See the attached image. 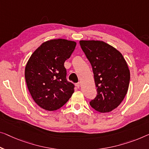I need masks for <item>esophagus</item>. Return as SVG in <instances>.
Instances as JSON below:
<instances>
[{
    "label": "esophagus",
    "mask_w": 149,
    "mask_h": 149,
    "mask_svg": "<svg viewBox=\"0 0 149 149\" xmlns=\"http://www.w3.org/2000/svg\"><path fill=\"white\" fill-rule=\"evenodd\" d=\"M75 86H76L77 88H79V87H80V84H79V82H78V83H77L76 84H75Z\"/></svg>",
    "instance_id": "34e87169"
}]
</instances>
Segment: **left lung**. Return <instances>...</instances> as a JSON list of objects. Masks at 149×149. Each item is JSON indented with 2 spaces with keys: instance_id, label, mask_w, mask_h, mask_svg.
Returning <instances> with one entry per match:
<instances>
[{
  "instance_id": "8db88e82",
  "label": "left lung",
  "mask_w": 149,
  "mask_h": 149,
  "mask_svg": "<svg viewBox=\"0 0 149 149\" xmlns=\"http://www.w3.org/2000/svg\"><path fill=\"white\" fill-rule=\"evenodd\" d=\"M79 44L92 65L97 88L90 106L97 112H111L127 94L130 77L127 63L120 52L104 41L81 40Z\"/></svg>"
}]
</instances>
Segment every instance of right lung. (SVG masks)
<instances>
[{
  "instance_id": "1",
  "label": "right lung",
  "mask_w": 149,
  "mask_h": 149,
  "mask_svg": "<svg viewBox=\"0 0 149 149\" xmlns=\"http://www.w3.org/2000/svg\"><path fill=\"white\" fill-rule=\"evenodd\" d=\"M76 43L66 39L44 42L27 61L25 77L33 100L48 111L62 107L74 92V85L66 79L64 63L75 49Z\"/></svg>"
}]
</instances>
